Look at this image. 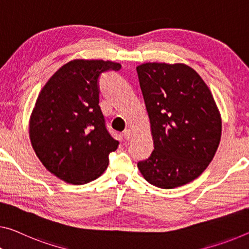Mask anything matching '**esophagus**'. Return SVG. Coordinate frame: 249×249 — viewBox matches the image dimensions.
Listing matches in <instances>:
<instances>
[{
    "label": "esophagus",
    "mask_w": 249,
    "mask_h": 249,
    "mask_svg": "<svg viewBox=\"0 0 249 249\" xmlns=\"http://www.w3.org/2000/svg\"><path fill=\"white\" fill-rule=\"evenodd\" d=\"M124 136L125 139H130V138H131V136H132V131L130 129H125L124 131Z\"/></svg>",
    "instance_id": "1"
}]
</instances>
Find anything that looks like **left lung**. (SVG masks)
<instances>
[{"label": "left lung", "instance_id": "8db88e82", "mask_svg": "<svg viewBox=\"0 0 249 249\" xmlns=\"http://www.w3.org/2000/svg\"><path fill=\"white\" fill-rule=\"evenodd\" d=\"M137 73L154 139V151L138 168L159 188L186 185L199 177L219 146L221 119L213 94L182 63H143Z\"/></svg>", "mask_w": 249, "mask_h": 249}]
</instances>
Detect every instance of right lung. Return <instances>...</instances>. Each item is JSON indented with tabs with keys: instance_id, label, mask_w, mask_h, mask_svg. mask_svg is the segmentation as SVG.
<instances>
[{
	"instance_id": "right-lung-1",
	"label": "right lung",
	"mask_w": 249,
	"mask_h": 249,
	"mask_svg": "<svg viewBox=\"0 0 249 249\" xmlns=\"http://www.w3.org/2000/svg\"><path fill=\"white\" fill-rule=\"evenodd\" d=\"M120 63L73 60L50 78L36 99L30 139L37 158L61 180L85 185L103 174L118 148L99 107L101 73Z\"/></svg>"
}]
</instances>
